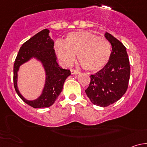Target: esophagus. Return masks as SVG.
<instances>
[{"label": "esophagus", "mask_w": 147, "mask_h": 147, "mask_svg": "<svg viewBox=\"0 0 147 147\" xmlns=\"http://www.w3.org/2000/svg\"><path fill=\"white\" fill-rule=\"evenodd\" d=\"M70 72H71V74H72V75H77V74L80 73L79 71L76 70V69H71Z\"/></svg>", "instance_id": "esophagus-1"}]
</instances>
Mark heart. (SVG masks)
<instances>
[{"label":"heart","instance_id":"obj_1","mask_svg":"<svg viewBox=\"0 0 147 147\" xmlns=\"http://www.w3.org/2000/svg\"><path fill=\"white\" fill-rule=\"evenodd\" d=\"M55 50L65 66H69L77 54L80 64L84 69L97 71L109 61L112 53L109 41L103 37L87 30L69 32L65 41L55 42Z\"/></svg>","mask_w":147,"mask_h":147}]
</instances>
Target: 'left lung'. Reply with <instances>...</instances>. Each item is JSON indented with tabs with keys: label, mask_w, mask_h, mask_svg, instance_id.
Returning <instances> with one entry per match:
<instances>
[{
	"label": "left lung",
	"mask_w": 147,
	"mask_h": 147,
	"mask_svg": "<svg viewBox=\"0 0 147 147\" xmlns=\"http://www.w3.org/2000/svg\"><path fill=\"white\" fill-rule=\"evenodd\" d=\"M106 39L112 45L110 58L99 72L91 75L90 83L85 92L94 105L107 107L119 100L128 88L130 65L126 47L106 32Z\"/></svg>",
	"instance_id": "obj_1"
}]
</instances>
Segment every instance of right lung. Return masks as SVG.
Wrapping results in <instances>:
<instances>
[{
    "instance_id": "right-lung-1",
    "label": "right lung",
    "mask_w": 147,
    "mask_h": 147,
    "mask_svg": "<svg viewBox=\"0 0 147 147\" xmlns=\"http://www.w3.org/2000/svg\"><path fill=\"white\" fill-rule=\"evenodd\" d=\"M49 30L44 29L23 44L13 65V83L18 95L23 102L33 108L48 107L53 105L63 90V84L69 75V69H63L57 64L54 50V42L49 36ZM32 57L43 63L46 73L45 87L42 94L32 101L26 100L19 92L17 87V71L22 64Z\"/></svg>"
}]
</instances>
